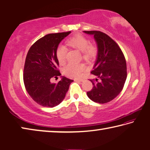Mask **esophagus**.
Returning <instances> with one entry per match:
<instances>
[{
  "label": "esophagus",
  "instance_id": "esophagus-1",
  "mask_svg": "<svg viewBox=\"0 0 150 150\" xmlns=\"http://www.w3.org/2000/svg\"><path fill=\"white\" fill-rule=\"evenodd\" d=\"M74 81H83V80H82V79H74Z\"/></svg>",
  "mask_w": 150,
  "mask_h": 150
}]
</instances>
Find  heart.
Segmentation results:
<instances>
[{
    "label": "heart",
    "instance_id": "b5f03b06",
    "mask_svg": "<svg viewBox=\"0 0 150 150\" xmlns=\"http://www.w3.org/2000/svg\"><path fill=\"white\" fill-rule=\"evenodd\" d=\"M66 44L70 48L77 50L81 52L82 58L86 61H90L97 54V47L89 43V39L82 35H76L66 40ZM67 50L64 46H60L56 50V57L59 63L63 65L66 62ZM85 70L82 64H69L64 67V74L72 78L80 77Z\"/></svg>",
    "mask_w": 150,
    "mask_h": 150
}]
</instances>
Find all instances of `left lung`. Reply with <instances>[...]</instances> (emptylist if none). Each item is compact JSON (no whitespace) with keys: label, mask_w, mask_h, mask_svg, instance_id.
Returning a JSON list of instances; mask_svg holds the SVG:
<instances>
[{"label":"left lung","mask_w":150,"mask_h":150,"mask_svg":"<svg viewBox=\"0 0 150 150\" xmlns=\"http://www.w3.org/2000/svg\"><path fill=\"white\" fill-rule=\"evenodd\" d=\"M93 35L97 45V57L91 74L100 80L87 95L99 104L112 100L122 91L127 78V64L122 51L106 34L97 30L83 31Z\"/></svg>","instance_id":"obj_1"}]
</instances>
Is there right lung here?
Instances as JSON below:
<instances>
[{"mask_svg": "<svg viewBox=\"0 0 150 150\" xmlns=\"http://www.w3.org/2000/svg\"><path fill=\"white\" fill-rule=\"evenodd\" d=\"M70 33L48 34L34 43L27 53L23 70L25 87L30 97L40 106H57L63 100L73 81L64 76L57 83L51 81L52 78L61 75L57 69L56 50Z\"/></svg>", "mask_w": 150, "mask_h": 150, "instance_id": "obj_1", "label": "right lung"}]
</instances>
